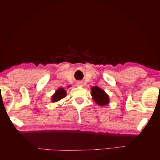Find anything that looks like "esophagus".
I'll return each instance as SVG.
<instances>
[{"mask_svg": "<svg viewBox=\"0 0 160 160\" xmlns=\"http://www.w3.org/2000/svg\"><path fill=\"white\" fill-rule=\"evenodd\" d=\"M77 86H78V87H83V82H81V81L77 82Z\"/></svg>", "mask_w": 160, "mask_h": 160, "instance_id": "esophagus-1", "label": "esophagus"}]
</instances>
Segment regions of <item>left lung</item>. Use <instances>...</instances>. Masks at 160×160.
I'll return each mask as SVG.
<instances>
[{
  "mask_svg": "<svg viewBox=\"0 0 160 160\" xmlns=\"http://www.w3.org/2000/svg\"><path fill=\"white\" fill-rule=\"evenodd\" d=\"M91 95L95 102L100 106L107 105L109 103L108 95L98 87L91 88Z\"/></svg>",
  "mask_w": 160,
  "mask_h": 160,
  "instance_id": "left-lung-1",
  "label": "left lung"
}]
</instances>
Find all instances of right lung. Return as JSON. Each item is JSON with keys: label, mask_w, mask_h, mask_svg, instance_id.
I'll use <instances>...</instances> for the list:
<instances>
[{"label": "right lung", "mask_w": 160, "mask_h": 160, "mask_svg": "<svg viewBox=\"0 0 160 160\" xmlns=\"http://www.w3.org/2000/svg\"><path fill=\"white\" fill-rule=\"evenodd\" d=\"M66 95H67L66 91L63 88H59L52 96V98H51L52 102L54 103V102H57V101H59L61 99L64 98L65 97H66Z\"/></svg>", "instance_id": "obj_1"}]
</instances>
